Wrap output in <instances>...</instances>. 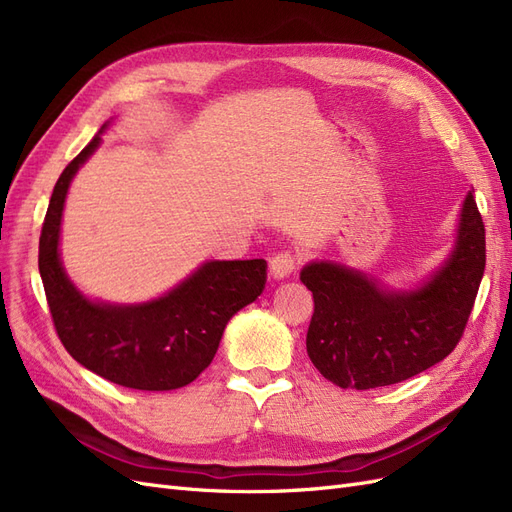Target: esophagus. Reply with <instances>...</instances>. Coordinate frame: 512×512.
<instances>
[{"mask_svg": "<svg viewBox=\"0 0 512 512\" xmlns=\"http://www.w3.org/2000/svg\"><path fill=\"white\" fill-rule=\"evenodd\" d=\"M294 267H297V258H294L292 252H280L269 260V271L273 280H284V277L294 271Z\"/></svg>", "mask_w": 512, "mask_h": 512, "instance_id": "1", "label": "esophagus"}]
</instances>
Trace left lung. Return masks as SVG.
<instances>
[{
  "label": "left lung",
  "mask_w": 512,
  "mask_h": 512,
  "mask_svg": "<svg viewBox=\"0 0 512 512\" xmlns=\"http://www.w3.org/2000/svg\"><path fill=\"white\" fill-rule=\"evenodd\" d=\"M472 192L461 205L453 252L412 290L382 286L333 260L303 267L301 282L314 294L305 344L324 378L367 391L404 382L455 350L485 273V224Z\"/></svg>",
  "instance_id": "left-lung-1"
}]
</instances>
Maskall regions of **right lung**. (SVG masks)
I'll list each match as a JSON object with an SVG mask.
<instances>
[{"label": "right lung", "instance_id": "obj_1", "mask_svg": "<svg viewBox=\"0 0 512 512\" xmlns=\"http://www.w3.org/2000/svg\"><path fill=\"white\" fill-rule=\"evenodd\" d=\"M102 130L55 183L42 224L38 267L61 344L94 374L138 391H173L205 371L228 320L267 284V260H209L162 297L138 305L91 301L61 265L59 232L68 188L102 143Z\"/></svg>", "mask_w": 512, "mask_h": 512}]
</instances>
